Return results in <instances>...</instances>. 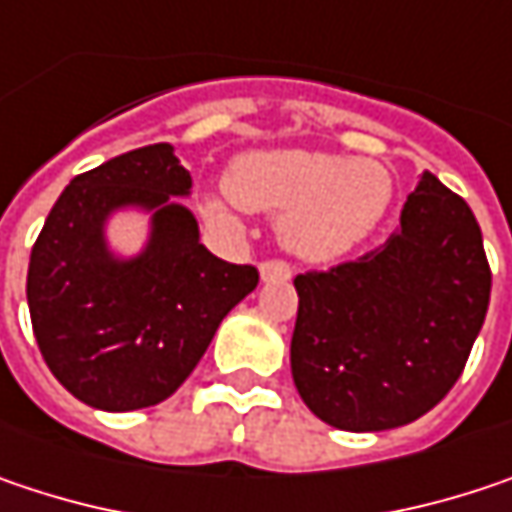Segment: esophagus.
I'll return each mask as SVG.
<instances>
[{
    "mask_svg": "<svg viewBox=\"0 0 512 512\" xmlns=\"http://www.w3.org/2000/svg\"><path fill=\"white\" fill-rule=\"evenodd\" d=\"M293 275V266L287 260H263L260 263V278L263 281H287Z\"/></svg>",
    "mask_w": 512,
    "mask_h": 512,
    "instance_id": "34e87169",
    "label": "esophagus"
}]
</instances>
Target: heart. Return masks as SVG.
Listing matches in <instances>:
<instances>
[{
	"mask_svg": "<svg viewBox=\"0 0 512 512\" xmlns=\"http://www.w3.org/2000/svg\"><path fill=\"white\" fill-rule=\"evenodd\" d=\"M393 196L390 172L378 161H343L310 149L240 155L228 169V193L205 202L216 219L234 208L284 213L281 237L307 260H334L363 243Z\"/></svg>",
	"mask_w": 512,
	"mask_h": 512,
	"instance_id": "b5f03b06",
	"label": "heart"
}]
</instances>
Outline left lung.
<instances>
[{"label":"left lung","instance_id":"1","mask_svg":"<svg viewBox=\"0 0 512 512\" xmlns=\"http://www.w3.org/2000/svg\"><path fill=\"white\" fill-rule=\"evenodd\" d=\"M293 284L296 390L322 422L360 434L425 416L457 384L492 272L475 213L425 172L384 246Z\"/></svg>","mask_w":512,"mask_h":512}]
</instances>
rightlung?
I'll list each match as a JSON object with an SVG mask.
<instances>
[{
	"label": "right lung",
	"mask_w": 512,
	"mask_h": 512,
	"mask_svg": "<svg viewBox=\"0 0 512 512\" xmlns=\"http://www.w3.org/2000/svg\"><path fill=\"white\" fill-rule=\"evenodd\" d=\"M190 172L169 143L143 146L75 175L49 210L28 260V313L40 354L78 401L125 413L175 393L228 310L257 287L255 266L210 255L187 196ZM153 210L143 256L107 252L117 207Z\"/></svg>",
	"instance_id": "right-lung-1"
}]
</instances>
